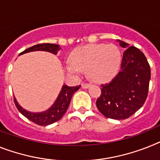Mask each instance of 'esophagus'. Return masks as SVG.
Masks as SVG:
<instances>
[{"label":"esophagus","mask_w":160,"mask_h":160,"mask_svg":"<svg viewBox=\"0 0 160 160\" xmlns=\"http://www.w3.org/2000/svg\"><path fill=\"white\" fill-rule=\"evenodd\" d=\"M89 86H90V84H88V83H83V84H81V87H82L83 88H88Z\"/></svg>","instance_id":"34e87169"}]
</instances>
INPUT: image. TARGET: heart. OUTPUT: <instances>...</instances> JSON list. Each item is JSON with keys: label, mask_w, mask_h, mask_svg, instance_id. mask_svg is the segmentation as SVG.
Returning a JSON list of instances; mask_svg holds the SVG:
<instances>
[{"label": "heart", "mask_w": 160, "mask_h": 160, "mask_svg": "<svg viewBox=\"0 0 160 160\" xmlns=\"http://www.w3.org/2000/svg\"><path fill=\"white\" fill-rule=\"evenodd\" d=\"M68 72L80 73L87 70L88 76L96 82H104L115 76L120 64V53L115 45L92 44L76 49L71 56Z\"/></svg>", "instance_id": "1"}]
</instances>
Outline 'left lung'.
<instances>
[{"label":"left lung","mask_w":160,"mask_h":160,"mask_svg":"<svg viewBox=\"0 0 160 160\" xmlns=\"http://www.w3.org/2000/svg\"><path fill=\"white\" fill-rule=\"evenodd\" d=\"M124 48L120 71L107 84H101L96 105L107 118L124 119L132 116L145 103L148 95L151 68L140 49L119 41Z\"/></svg>","instance_id":"8db88e82"}]
</instances>
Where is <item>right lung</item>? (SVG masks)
I'll return each instance as SVG.
<instances>
[{"label":"right lung","instance_id":"right-lung-1","mask_svg":"<svg viewBox=\"0 0 160 160\" xmlns=\"http://www.w3.org/2000/svg\"><path fill=\"white\" fill-rule=\"evenodd\" d=\"M60 49H61V47L58 45H55V44H49V43L38 44V45H33V46L25 49L24 51H22V53H20L19 55L28 53V52L37 50L48 51V52L56 54ZM80 85L75 87H69L68 85H63L54 104L48 111L42 112V113H31V112H28V111L22 109V107L18 105L15 98H14V102L18 111L22 115H24L25 117L28 118L29 120H31L33 123H37L40 126H46L58 121L63 116V115L68 110V107H69V104L71 102V100H72L74 92H76L80 88Z\"/></svg>","mask_w":160,"mask_h":160}]
</instances>
